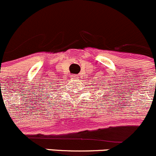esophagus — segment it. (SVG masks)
I'll return each instance as SVG.
<instances>
[{
  "mask_svg": "<svg viewBox=\"0 0 156 156\" xmlns=\"http://www.w3.org/2000/svg\"><path fill=\"white\" fill-rule=\"evenodd\" d=\"M72 79H76V80H77V76L76 75H72Z\"/></svg>",
  "mask_w": 156,
  "mask_h": 156,
  "instance_id": "esophagus-1",
  "label": "esophagus"
}]
</instances>
